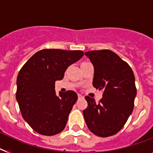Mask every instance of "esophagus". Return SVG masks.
Segmentation results:
<instances>
[{"mask_svg": "<svg viewBox=\"0 0 153 153\" xmlns=\"http://www.w3.org/2000/svg\"><path fill=\"white\" fill-rule=\"evenodd\" d=\"M78 97H79V99H83V98H84V96H83L82 95H81V94H78Z\"/></svg>", "mask_w": 153, "mask_h": 153, "instance_id": "34e87169", "label": "esophagus"}]
</instances>
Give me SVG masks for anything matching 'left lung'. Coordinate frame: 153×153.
Masks as SVG:
<instances>
[{
	"mask_svg": "<svg viewBox=\"0 0 153 153\" xmlns=\"http://www.w3.org/2000/svg\"><path fill=\"white\" fill-rule=\"evenodd\" d=\"M94 67L92 85L102 92L96 102L85 96L88 106L83 110L87 127L96 135L109 137L124 127L134 108L137 90L131 67L109 50L85 53Z\"/></svg>",
	"mask_w": 153,
	"mask_h": 153,
	"instance_id": "left-lung-1",
	"label": "left lung"
}]
</instances>
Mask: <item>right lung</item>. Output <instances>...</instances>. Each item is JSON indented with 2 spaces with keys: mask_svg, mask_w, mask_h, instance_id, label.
Returning a JSON list of instances; mask_svg holds the SVG:
<instances>
[{
  "mask_svg": "<svg viewBox=\"0 0 153 153\" xmlns=\"http://www.w3.org/2000/svg\"><path fill=\"white\" fill-rule=\"evenodd\" d=\"M82 51L44 49L33 55L17 77L16 100L24 120L33 130L51 136L62 131L78 100L74 91L56 95L55 82L80 60Z\"/></svg>",
  "mask_w": 153,
  "mask_h": 153,
  "instance_id": "right-lung-1",
  "label": "right lung"
}]
</instances>
